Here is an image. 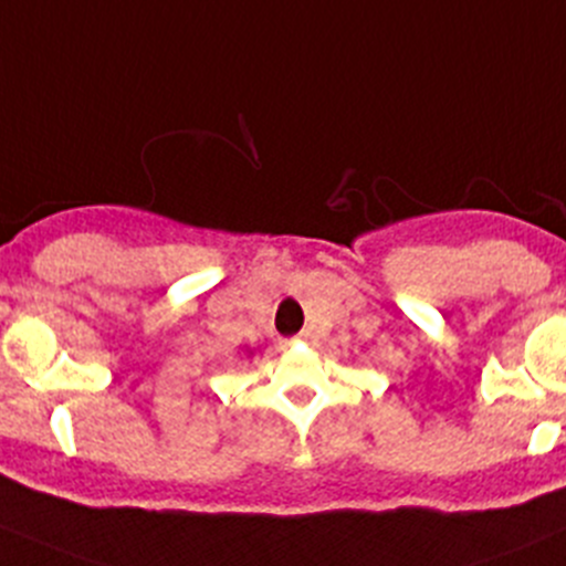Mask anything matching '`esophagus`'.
<instances>
[{"mask_svg": "<svg viewBox=\"0 0 566 566\" xmlns=\"http://www.w3.org/2000/svg\"><path fill=\"white\" fill-rule=\"evenodd\" d=\"M298 337H301V339H312V332H310V328H304V332H301Z\"/></svg>", "mask_w": 566, "mask_h": 566, "instance_id": "esophagus-1", "label": "esophagus"}]
</instances>
